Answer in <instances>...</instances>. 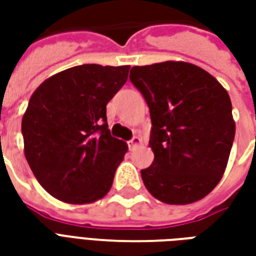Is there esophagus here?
I'll use <instances>...</instances> for the list:
<instances>
[{"label":"esophagus","instance_id":"34e87169","mask_svg":"<svg viewBox=\"0 0 256 256\" xmlns=\"http://www.w3.org/2000/svg\"><path fill=\"white\" fill-rule=\"evenodd\" d=\"M141 144H142V138H141L140 136H134L133 138L130 140V141L128 142V148H130V150H133V148H136V146H138V145H141Z\"/></svg>","mask_w":256,"mask_h":256}]
</instances>
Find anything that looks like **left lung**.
Listing matches in <instances>:
<instances>
[{
	"instance_id": "8db88e82",
	"label": "left lung",
	"mask_w": 256,
	"mask_h": 256,
	"mask_svg": "<svg viewBox=\"0 0 256 256\" xmlns=\"http://www.w3.org/2000/svg\"><path fill=\"white\" fill-rule=\"evenodd\" d=\"M132 84L150 106L154 163L141 170L150 193L167 204L194 203L218 185L234 140L228 92L185 62L136 66Z\"/></svg>"
}]
</instances>
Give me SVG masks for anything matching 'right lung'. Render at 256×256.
Here are the masks:
<instances>
[{
	"mask_svg": "<svg viewBox=\"0 0 256 256\" xmlns=\"http://www.w3.org/2000/svg\"><path fill=\"white\" fill-rule=\"evenodd\" d=\"M130 66L84 64L42 82L22 120L24 155L42 188L71 204L93 203L111 189L128 145L112 137L106 104Z\"/></svg>",
	"mask_w": 256,
	"mask_h": 256,
	"instance_id": "obj_1",
	"label": "right lung"
}]
</instances>
